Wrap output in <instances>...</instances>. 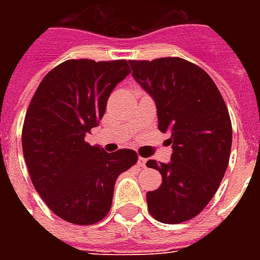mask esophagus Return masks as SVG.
I'll list each match as a JSON object with an SVG mask.
<instances>
[{
	"label": "esophagus",
	"mask_w": 260,
	"mask_h": 260,
	"mask_svg": "<svg viewBox=\"0 0 260 260\" xmlns=\"http://www.w3.org/2000/svg\"><path fill=\"white\" fill-rule=\"evenodd\" d=\"M146 163H147L146 158H143V157L138 158V166H139V167H146Z\"/></svg>",
	"instance_id": "obj_1"
}]
</instances>
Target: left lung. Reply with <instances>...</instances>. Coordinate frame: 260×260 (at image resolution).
<instances>
[{
  "label": "left lung",
  "mask_w": 260,
  "mask_h": 260,
  "mask_svg": "<svg viewBox=\"0 0 260 260\" xmlns=\"http://www.w3.org/2000/svg\"><path fill=\"white\" fill-rule=\"evenodd\" d=\"M134 79L156 104L158 129L170 136L171 160L158 170L161 185L147 192L149 212L157 221L178 224L206 207L227 170L233 129L229 110L212 78L177 57L129 61Z\"/></svg>",
  "instance_id": "left-lung-1"
}]
</instances>
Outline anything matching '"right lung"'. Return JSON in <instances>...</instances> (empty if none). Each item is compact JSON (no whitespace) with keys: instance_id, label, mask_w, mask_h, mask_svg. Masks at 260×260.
Returning <instances> with one entry per match:
<instances>
[{"instance_id":"1","label":"right lung","mask_w":260,"mask_h":260,"mask_svg":"<svg viewBox=\"0 0 260 260\" xmlns=\"http://www.w3.org/2000/svg\"><path fill=\"white\" fill-rule=\"evenodd\" d=\"M129 74L125 59H68L44 76L29 104L22 131L26 166L39 195L65 221L89 225L106 217L118 175L138 160L135 150L107 153L85 139Z\"/></svg>"}]
</instances>
